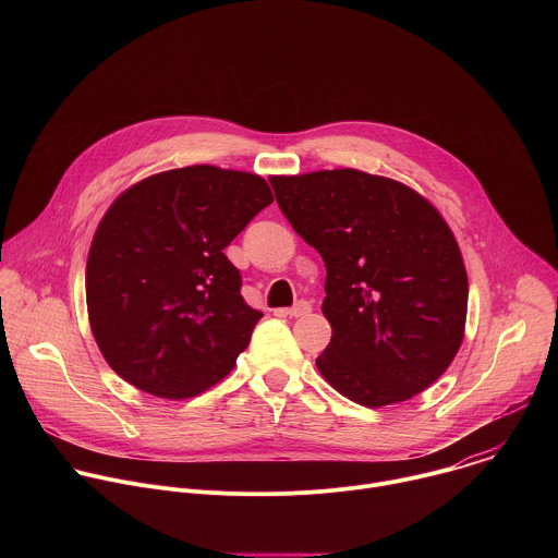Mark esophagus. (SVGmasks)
Instances as JSON below:
<instances>
[{
    "mask_svg": "<svg viewBox=\"0 0 558 558\" xmlns=\"http://www.w3.org/2000/svg\"><path fill=\"white\" fill-rule=\"evenodd\" d=\"M284 313H287L289 317H302V315L311 313V302H306V300H300V302H295L293 306H289Z\"/></svg>",
    "mask_w": 558,
    "mask_h": 558,
    "instance_id": "34e87169",
    "label": "esophagus"
}]
</instances>
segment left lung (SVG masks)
<instances>
[{"instance_id": "8db88e82", "label": "left lung", "mask_w": 558, "mask_h": 558, "mask_svg": "<svg viewBox=\"0 0 558 558\" xmlns=\"http://www.w3.org/2000/svg\"><path fill=\"white\" fill-rule=\"evenodd\" d=\"M291 227L327 267L333 336L315 364L351 402L411 400L463 340L468 276L439 211L411 187L360 170L269 179Z\"/></svg>"}]
</instances>
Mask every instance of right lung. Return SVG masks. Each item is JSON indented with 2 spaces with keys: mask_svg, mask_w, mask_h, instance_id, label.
<instances>
[{
  "mask_svg": "<svg viewBox=\"0 0 558 558\" xmlns=\"http://www.w3.org/2000/svg\"><path fill=\"white\" fill-rule=\"evenodd\" d=\"M274 201L265 179L192 166L149 177L104 216L88 256L93 336L117 375L168 400L220 381L263 317L225 247Z\"/></svg>",
  "mask_w": 558,
  "mask_h": 558,
  "instance_id": "right-lung-1",
  "label": "right lung"
}]
</instances>
